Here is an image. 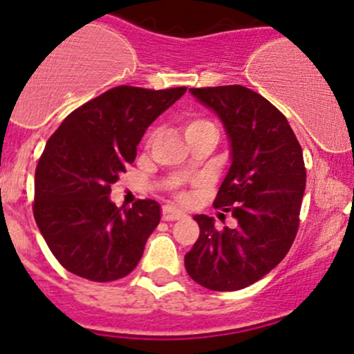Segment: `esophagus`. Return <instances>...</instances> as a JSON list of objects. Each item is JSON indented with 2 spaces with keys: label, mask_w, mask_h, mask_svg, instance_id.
Segmentation results:
<instances>
[{
  "label": "esophagus",
  "mask_w": 354,
  "mask_h": 354,
  "mask_svg": "<svg viewBox=\"0 0 354 354\" xmlns=\"http://www.w3.org/2000/svg\"><path fill=\"white\" fill-rule=\"evenodd\" d=\"M161 217H162V221L169 222V221H180V218L187 217V215H185L181 210H176V208L166 205V207H162Z\"/></svg>",
  "instance_id": "esophagus-1"
}]
</instances>
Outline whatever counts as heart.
<instances>
[{
  "instance_id": "obj_1",
  "label": "heart",
  "mask_w": 354,
  "mask_h": 354,
  "mask_svg": "<svg viewBox=\"0 0 354 354\" xmlns=\"http://www.w3.org/2000/svg\"><path fill=\"white\" fill-rule=\"evenodd\" d=\"M183 129H185V133H187V137H188V136H192V133L198 132V130L215 129V125H214V122L208 120V118H205V117H202V115H188L183 122ZM178 198L183 202V200H187V196H185L183 193H180V195H178Z\"/></svg>"
}]
</instances>
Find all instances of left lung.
<instances>
[{"mask_svg": "<svg viewBox=\"0 0 354 354\" xmlns=\"http://www.w3.org/2000/svg\"><path fill=\"white\" fill-rule=\"evenodd\" d=\"M224 122L232 165L214 207L230 212L234 229L195 215L200 236L185 256L192 280L215 292H232L270 273L295 241L305 192L302 147L280 110L241 84L192 88ZM224 215V214H221Z\"/></svg>", "mask_w": 354, "mask_h": 354, "instance_id": "1", "label": "left lung"}]
</instances>
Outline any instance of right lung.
<instances>
[{"mask_svg": "<svg viewBox=\"0 0 354 354\" xmlns=\"http://www.w3.org/2000/svg\"><path fill=\"white\" fill-rule=\"evenodd\" d=\"M187 88L115 86L71 111L37 162L33 217L62 268L91 281L127 277L161 218L156 200L110 202L137 144Z\"/></svg>", "mask_w": 354, "mask_h": 354, "instance_id": "1", "label": "right lung"}]
</instances>
